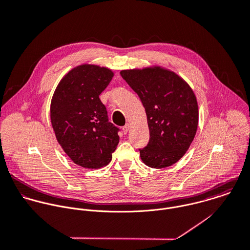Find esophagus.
Instances as JSON below:
<instances>
[{"label": "esophagus", "instance_id": "1", "mask_svg": "<svg viewBox=\"0 0 250 250\" xmlns=\"http://www.w3.org/2000/svg\"><path fill=\"white\" fill-rule=\"evenodd\" d=\"M129 128H130V125H129V124H126L125 126H123V131H124V133L126 134V133L128 132Z\"/></svg>", "mask_w": 250, "mask_h": 250}]
</instances>
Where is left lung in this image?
<instances>
[{
	"mask_svg": "<svg viewBox=\"0 0 250 250\" xmlns=\"http://www.w3.org/2000/svg\"><path fill=\"white\" fill-rule=\"evenodd\" d=\"M121 76L138 94L150 130L148 145L139 149L153 168L177 163L188 151L199 125V107L190 85L176 73L160 66L122 70Z\"/></svg>",
	"mask_w": 250,
	"mask_h": 250,
	"instance_id": "left-lung-1",
	"label": "left lung"
}]
</instances>
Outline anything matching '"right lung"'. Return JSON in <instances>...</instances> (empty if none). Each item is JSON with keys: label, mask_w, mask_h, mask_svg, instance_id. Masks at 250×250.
Instances as JSON below:
<instances>
[{"label": "right lung", "mask_w": 250, "mask_h": 250, "mask_svg": "<svg viewBox=\"0 0 250 250\" xmlns=\"http://www.w3.org/2000/svg\"><path fill=\"white\" fill-rule=\"evenodd\" d=\"M114 72L106 67L83 64L59 82L50 103V121L66 155L84 168H100L112 160L120 137L108 120L99 95Z\"/></svg>", "instance_id": "right-lung-1"}]
</instances>
